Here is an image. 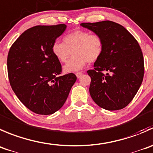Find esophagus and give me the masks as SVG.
<instances>
[{"mask_svg":"<svg viewBox=\"0 0 153 153\" xmlns=\"http://www.w3.org/2000/svg\"><path fill=\"white\" fill-rule=\"evenodd\" d=\"M82 75V72H77V73H76V76L77 78H79V77H81Z\"/></svg>","mask_w":153,"mask_h":153,"instance_id":"esophagus-1","label":"esophagus"}]
</instances>
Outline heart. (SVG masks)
<instances>
[{"instance_id": "obj_1", "label": "heart", "mask_w": 153, "mask_h": 153, "mask_svg": "<svg viewBox=\"0 0 153 153\" xmlns=\"http://www.w3.org/2000/svg\"><path fill=\"white\" fill-rule=\"evenodd\" d=\"M105 42L100 34L76 30L63 38V42L56 41L52 45V52L60 62H66L73 52L74 56L64 66L65 72L77 71L88 62H94L102 56Z\"/></svg>"}]
</instances>
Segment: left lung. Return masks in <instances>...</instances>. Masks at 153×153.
I'll list each match as a JSON object with an SVG mask.
<instances>
[{
    "label": "left lung",
    "mask_w": 153,
    "mask_h": 153,
    "mask_svg": "<svg viewBox=\"0 0 153 153\" xmlns=\"http://www.w3.org/2000/svg\"><path fill=\"white\" fill-rule=\"evenodd\" d=\"M100 34L105 45L94 68L87 71L91 78L89 91L104 109L125 108L137 94L144 75V62L137 41L126 28L111 21L82 23Z\"/></svg>",
    "instance_id": "obj_1"
}]
</instances>
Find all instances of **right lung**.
Here are the masks:
<instances>
[{"label":"right lung","instance_id":"1","mask_svg":"<svg viewBox=\"0 0 153 153\" xmlns=\"http://www.w3.org/2000/svg\"><path fill=\"white\" fill-rule=\"evenodd\" d=\"M64 24L35 26L13 44L7 56L10 83L19 100L33 112L53 114L65 102L76 80L74 74L62 75V65L52 52Z\"/></svg>","mask_w":153,"mask_h":153}]
</instances>
